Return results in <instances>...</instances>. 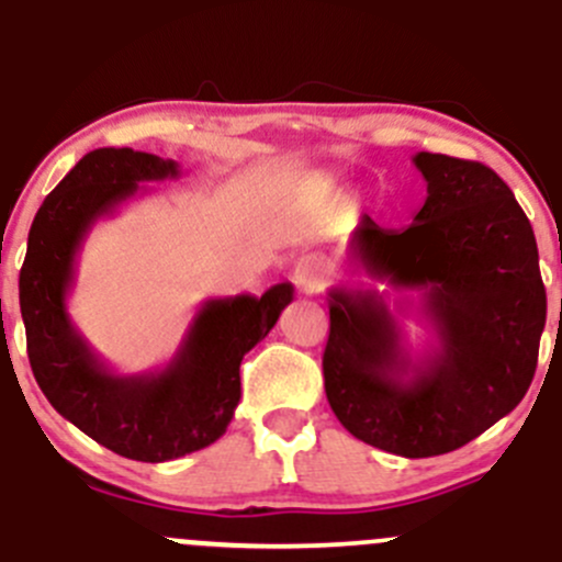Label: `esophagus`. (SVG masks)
<instances>
[{"instance_id": "1", "label": "esophagus", "mask_w": 562, "mask_h": 562, "mask_svg": "<svg viewBox=\"0 0 562 562\" xmlns=\"http://www.w3.org/2000/svg\"><path fill=\"white\" fill-rule=\"evenodd\" d=\"M326 274H329V266H326V260L321 255H302L296 260V266H293V280L307 293L321 291V285L326 282Z\"/></svg>"}]
</instances>
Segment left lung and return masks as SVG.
<instances>
[{
    "instance_id": "obj_1",
    "label": "left lung",
    "mask_w": 562,
    "mask_h": 562,
    "mask_svg": "<svg viewBox=\"0 0 562 562\" xmlns=\"http://www.w3.org/2000/svg\"><path fill=\"white\" fill-rule=\"evenodd\" d=\"M428 198L403 231L362 216L348 258L373 282L419 291L434 342L414 359L384 296L329 291L324 386L364 445L428 459L464 448L525 397L547 324L536 233L481 161L417 154Z\"/></svg>"
}]
</instances>
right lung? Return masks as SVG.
<instances>
[{
    "label": "right lung",
    "mask_w": 562,
    "mask_h": 562,
    "mask_svg": "<svg viewBox=\"0 0 562 562\" xmlns=\"http://www.w3.org/2000/svg\"><path fill=\"white\" fill-rule=\"evenodd\" d=\"M167 178H178L172 159L131 148L90 150L37 209L19 277L26 353L43 395L98 445L148 464L209 448L227 431L241 401L244 353L293 299L291 282L260 299H209L165 370H109L70 324L76 255L90 227L134 198L139 183Z\"/></svg>",
    "instance_id": "right-lung-1"
}]
</instances>
